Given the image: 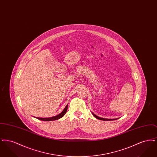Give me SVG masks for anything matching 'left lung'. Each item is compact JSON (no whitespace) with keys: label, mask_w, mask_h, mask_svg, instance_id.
<instances>
[{"label":"left lung","mask_w":157,"mask_h":157,"mask_svg":"<svg viewBox=\"0 0 157 157\" xmlns=\"http://www.w3.org/2000/svg\"><path fill=\"white\" fill-rule=\"evenodd\" d=\"M92 115H93L96 118H97L98 120H102V121H112V120H116V119H114V120H113V119H105V118H101V117H98L95 114H94V113H92Z\"/></svg>","instance_id":"1"}]
</instances>
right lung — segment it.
Listing matches in <instances>:
<instances>
[{
	"label": "right lung",
	"instance_id": "add662e5",
	"mask_svg": "<svg viewBox=\"0 0 157 157\" xmlns=\"http://www.w3.org/2000/svg\"><path fill=\"white\" fill-rule=\"evenodd\" d=\"M67 105L66 106V107L64 108V109L62 112H61L59 115L55 116V117H51V118H37H37L35 117V118H37L38 120H42V121H54V120H59L65 115V114L66 113V112L67 111Z\"/></svg>",
	"mask_w": 157,
	"mask_h": 157
}]
</instances>
